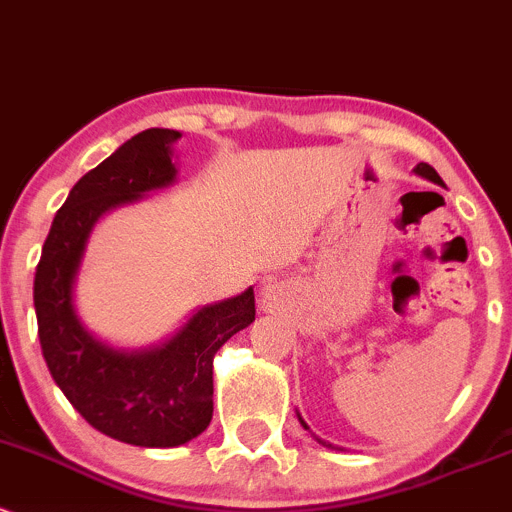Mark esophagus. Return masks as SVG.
Segmentation results:
<instances>
[{
	"mask_svg": "<svg viewBox=\"0 0 512 512\" xmlns=\"http://www.w3.org/2000/svg\"><path fill=\"white\" fill-rule=\"evenodd\" d=\"M261 293L266 295V298H268V286H263V288H261Z\"/></svg>",
	"mask_w": 512,
	"mask_h": 512,
	"instance_id": "esophagus-1",
	"label": "esophagus"
}]
</instances>
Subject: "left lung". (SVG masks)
Masks as SVG:
<instances>
[{"instance_id":"1","label":"left lung","mask_w":512,"mask_h":512,"mask_svg":"<svg viewBox=\"0 0 512 512\" xmlns=\"http://www.w3.org/2000/svg\"><path fill=\"white\" fill-rule=\"evenodd\" d=\"M414 172H416V175H419V177H424V179H429V182H434V184H441V187H444V179L439 177V172H436L434 167H431V165H426V162H419V165L414 167ZM295 414H298V421H300V426H303V429H308V431H310V426L305 424V421H303V416H300L298 409H295ZM315 441H318V444H323V446H328V449H333V444H328V441L318 439V436H315Z\"/></svg>"}]
</instances>
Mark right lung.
<instances>
[{
  "label": "right lung",
  "mask_w": 512,
  "mask_h": 512,
  "mask_svg": "<svg viewBox=\"0 0 512 512\" xmlns=\"http://www.w3.org/2000/svg\"><path fill=\"white\" fill-rule=\"evenodd\" d=\"M179 130L150 128L86 172L56 212L34 278L41 352L78 414L115 441L175 449L197 439L214 412V355L256 320L254 288L202 305L175 335L120 347L93 333L76 308V283L100 219L172 187Z\"/></svg>",
  "instance_id": "add662e5"
}]
</instances>
